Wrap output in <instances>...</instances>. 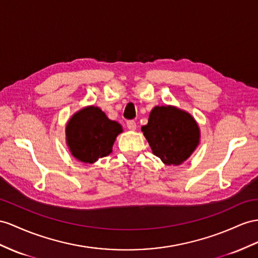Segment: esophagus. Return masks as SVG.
Wrapping results in <instances>:
<instances>
[{"mask_svg": "<svg viewBox=\"0 0 258 258\" xmlns=\"http://www.w3.org/2000/svg\"><path fill=\"white\" fill-rule=\"evenodd\" d=\"M126 125H127V128L130 131H135L136 130V123L134 121H127Z\"/></svg>", "mask_w": 258, "mask_h": 258, "instance_id": "esophagus-1", "label": "esophagus"}]
</instances>
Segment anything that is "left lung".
Instances as JSON below:
<instances>
[{
  "mask_svg": "<svg viewBox=\"0 0 258 258\" xmlns=\"http://www.w3.org/2000/svg\"><path fill=\"white\" fill-rule=\"evenodd\" d=\"M142 131L153 154L167 166H180L201 142V130L195 118L174 105H156Z\"/></svg>",
  "mask_w": 258,
  "mask_h": 258,
  "instance_id": "8db88e82",
  "label": "left lung"
}]
</instances>
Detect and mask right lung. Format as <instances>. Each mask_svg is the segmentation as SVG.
<instances>
[{
    "instance_id": "1",
    "label": "right lung",
    "mask_w": 258,
    "mask_h": 258,
    "mask_svg": "<svg viewBox=\"0 0 258 258\" xmlns=\"http://www.w3.org/2000/svg\"><path fill=\"white\" fill-rule=\"evenodd\" d=\"M123 128L95 105H87L71 116L65 127L70 153L78 161L95 163L112 153V147Z\"/></svg>"
}]
</instances>
